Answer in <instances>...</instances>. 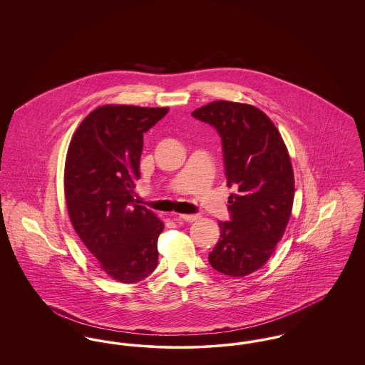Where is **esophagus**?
Masks as SVG:
<instances>
[{"label":"esophagus","mask_w":365,"mask_h":365,"mask_svg":"<svg viewBox=\"0 0 365 365\" xmlns=\"http://www.w3.org/2000/svg\"><path fill=\"white\" fill-rule=\"evenodd\" d=\"M176 219H178V220H183V222L192 223V222H195V220L200 219V215H197V213H195V215H178Z\"/></svg>","instance_id":"esophagus-1"}]
</instances>
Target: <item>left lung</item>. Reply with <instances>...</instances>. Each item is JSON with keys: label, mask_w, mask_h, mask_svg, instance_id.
<instances>
[{"label": "left lung", "mask_w": 365, "mask_h": 365, "mask_svg": "<svg viewBox=\"0 0 365 365\" xmlns=\"http://www.w3.org/2000/svg\"><path fill=\"white\" fill-rule=\"evenodd\" d=\"M192 118L208 123L222 138L230 222H220V238L209 264L220 274L242 278L274 253L289 223L294 174L286 145L271 119L252 105L213 101Z\"/></svg>", "instance_id": "obj_1"}]
</instances>
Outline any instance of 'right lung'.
Here are the masks:
<instances>
[{
    "label": "right lung",
    "mask_w": 365,
    "mask_h": 365,
    "mask_svg": "<svg viewBox=\"0 0 365 365\" xmlns=\"http://www.w3.org/2000/svg\"><path fill=\"white\" fill-rule=\"evenodd\" d=\"M168 108L104 105L88 113L71 139L64 191L71 223L105 272L123 283L149 277L164 225L134 204L143 134Z\"/></svg>",
    "instance_id": "right-lung-1"
}]
</instances>
